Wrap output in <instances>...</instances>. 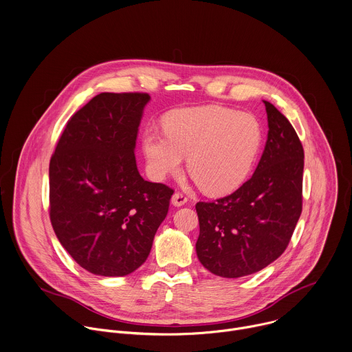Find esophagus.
Instances as JSON below:
<instances>
[{"mask_svg":"<svg viewBox=\"0 0 352 352\" xmlns=\"http://www.w3.org/2000/svg\"><path fill=\"white\" fill-rule=\"evenodd\" d=\"M187 197L183 194V192H175L173 195H172V204L175 205V206H182V205H184L186 202H187Z\"/></svg>","mask_w":352,"mask_h":352,"instance_id":"1","label":"esophagus"}]
</instances>
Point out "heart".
Here are the masks:
<instances>
[{
    "label": "heart",
    "instance_id": "obj_1",
    "mask_svg": "<svg viewBox=\"0 0 352 352\" xmlns=\"http://www.w3.org/2000/svg\"><path fill=\"white\" fill-rule=\"evenodd\" d=\"M164 129L147 128L143 151L150 173L157 179L187 170L206 194L221 195L238 188L258 157L263 131L250 113L208 106L170 113Z\"/></svg>",
    "mask_w": 352,
    "mask_h": 352
}]
</instances>
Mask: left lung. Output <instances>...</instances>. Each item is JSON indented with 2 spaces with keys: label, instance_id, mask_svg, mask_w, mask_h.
<instances>
[{
  "label": "left lung",
  "instance_id": "8db88e82",
  "mask_svg": "<svg viewBox=\"0 0 352 352\" xmlns=\"http://www.w3.org/2000/svg\"><path fill=\"white\" fill-rule=\"evenodd\" d=\"M268 135L253 176L232 194L197 202L202 265L223 278L254 274L287 248L302 209L304 150L287 121L264 100Z\"/></svg>",
  "mask_w": 352,
  "mask_h": 352
}]
</instances>
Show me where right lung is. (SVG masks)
I'll return each mask as SVG.
<instances>
[{"label": "right lung", "mask_w": 352, "mask_h": 352, "mask_svg": "<svg viewBox=\"0 0 352 352\" xmlns=\"http://www.w3.org/2000/svg\"><path fill=\"white\" fill-rule=\"evenodd\" d=\"M148 94L104 92L67 122L50 162V217L87 271L124 276L148 257L173 188L144 180L135 146Z\"/></svg>", "instance_id": "obj_1"}]
</instances>
